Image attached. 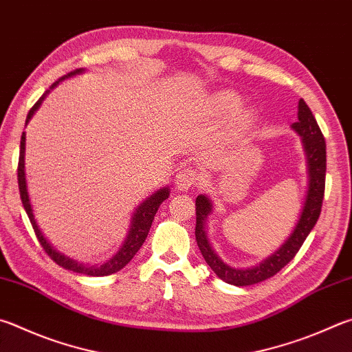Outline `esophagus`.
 Wrapping results in <instances>:
<instances>
[{
	"label": "esophagus",
	"instance_id": "obj_1",
	"mask_svg": "<svg viewBox=\"0 0 352 352\" xmlns=\"http://www.w3.org/2000/svg\"><path fill=\"white\" fill-rule=\"evenodd\" d=\"M198 180V172L192 168H184L175 177V186L180 190H188Z\"/></svg>",
	"mask_w": 352,
	"mask_h": 352
}]
</instances>
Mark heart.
<instances>
[{
    "label": "heart",
    "instance_id": "obj_1",
    "mask_svg": "<svg viewBox=\"0 0 352 352\" xmlns=\"http://www.w3.org/2000/svg\"><path fill=\"white\" fill-rule=\"evenodd\" d=\"M214 106L220 113H231L239 109L240 98L234 92H220L214 97Z\"/></svg>",
    "mask_w": 352,
    "mask_h": 352
}]
</instances>
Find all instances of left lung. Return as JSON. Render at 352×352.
Returning a JSON list of instances; mask_svg holds the SVG:
<instances>
[{"label": "left lung", "instance_id": "8db88e82", "mask_svg": "<svg viewBox=\"0 0 352 352\" xmlns=\"http://www.w3.org/2000/svg\"><path fill=\"white\" fill-rule=\"evenodd\" d=\"M292 129L302 137V143L306 152V162H308V174L309 184L308 192H306V200L303 204L302 214H300L298 223L294 228L292 234L289 235L282 246H280L271 257L261 261L260 265L248 267V270H235L226 265L210 246L206 235V219L212 210V203H210L206 195H198L195 200V240L200 248L201 255L206 260L217 277L221 278L223 282L235 286H249L263 282L266 278L283 270L289 261L296 257L298 249L302 248L303 241L308 237L312 228L322 212V203L324 195V177H327V143L324 137L318 127L317 121L312 115L308 104L303 100L298 101V121L292 124Z\"/></svg>", "mask_w": 352, "mask_h": 352}]
</instances>
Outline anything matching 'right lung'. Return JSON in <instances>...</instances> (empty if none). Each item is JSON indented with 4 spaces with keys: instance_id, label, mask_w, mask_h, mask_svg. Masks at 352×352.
Returning <instances> with one entry per match:
<instances>
[{
    "instance_id": "obj_1",
    "label": "right lung",
    "mask_w": 352,
    "mask_h": 352,
    "mask_svg": "<svg viewBox=\"0 0 352 352\" xmlns=\"http://www.w3.org/2000/svg\"><path fill=\"white\" fill-rule=\"evenodd\" d=\"M81 72H82V69H76V70H72V72H69L67 75L61 76L60 80H56L54 85L50 86L47 91L41 95L40 100H38L36 103L32 106V109L28 113V118H25V124L29 123V120L32 118V115L35 113V111L38 109V107H40V104L43 103V100L46 98V95L50 91H52V89L56 85H58L60 81H63L65 78H69V76H72V75L81 74ZM24 151H25V133L23 132L21 144H20V158H18V188H20V197H21L23 206L25 209V212H28V217H29V220L32 223V228H34L36 239H38V241L41 243L43 249H44V251H46V254L49 255V257L52 258L58 266L65 267V270L74 271L76 274H85V276H91V277L111 276V274L117 272L120 270H123V267L133 258V255L138 252V249L142 248L146 237H148L149 229L152 226V221H154V217L157 214L160 204H162L166 200V198L169 197V189L168 188H163V189L157 190V192L152 194L148 198V200H144L142 204H140L135 212H133L129 234H127V237H126V240L123 243V246L120 248V251L115 254L111 260H107L104 265H85V263H80V261H76L74 258H69V257H66L65 254H61V252L56 251V249L47 241V239L44 237L43 232L40 231V228H38L36 221H35V217H34V212H32V206H30V200H29V192H28V184H25Z\"/></svg>"
}]
</instances>
